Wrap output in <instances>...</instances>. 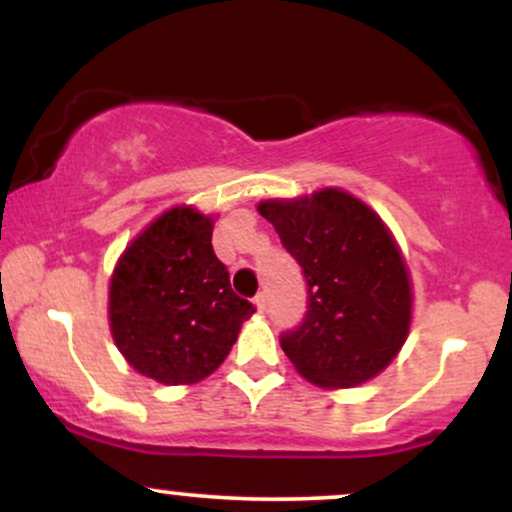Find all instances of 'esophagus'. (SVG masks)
<instances>
[{"label": "esophagus", "mask_w": 512, "mask_h": 512, "mask_svg": "<svg viewBox=\"0 0 512 512\" xmlns=\"http://www.w3.org/2000/svg\"><path fill=\"white\" fill-rule=\"evenodd\" d=\"M252 305H255L257 313H264V310H267V293H257L255 301H252Z\"/></svg>", "instance_id": "1"}]
</instances>
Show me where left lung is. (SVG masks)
Wrapping results in <instances>:
<instances>
[{
	"label": "left lung",
	"instance_id": "8db88e82",
	"mask_svg": "<svg viewBox=\"0 0 512 512\" xmlns=\"http://www.w3.org/2000/svg\"><path fill=\"white\" fill-rule=\"evenodd\" d=\"M257 211L308 281V313L279 339L298 373L325 390L356 387L383 373L407 342L414 301L390 228L339 187L264 199Z\"/></svg>",
	"mask_w": 512,
	"mask_h": 512
}]
</instances>
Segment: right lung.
<instances>
[{"mask_svg": "<svg viewBox=\"0 0 512 512\" xmlns=\"http://www.w3.org/2000/svg\"><path fill=\"white\" fill-rule=\"evenodd\" d=\"M214 219L173 207L139 233L117 260L108 291L115 346L137 373L163 385H192L221 366L240 325L255 313L233 293L211 248Z\"/></svg>", "mask_w": 512, "mask_h": 512, "instance_id": "add662e5", "label": "right lung"}]
</instances>
